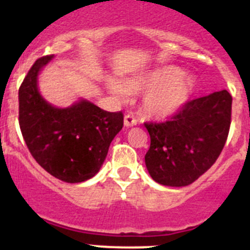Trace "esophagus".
<instances>
[{
	"label": "esophagus",
	"instance_id": "obj_1",
	"mask_svg": "<svg viewBox=\"0 0 250 250\" xmlns=\"http://www.w3.org/2000/svg\"><path fill=\"white\" fill-rule=\"evenodd\" d=\"M124 124H125V126H135L136 124H138V120H136L134 115L127 114L124 118Z\"/></svg>",
	"mask_w": 250,
	"mask_h": 250
}]
</instances>
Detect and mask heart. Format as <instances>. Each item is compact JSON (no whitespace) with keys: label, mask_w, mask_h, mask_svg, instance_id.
<instances>
[{"label":"heart","mask_w":250,"mask_h":250,"mask_svg":"<svg viewBox=\"0 0 250 250\" xmlns=\"http://www.w3.org/2000/svg\"><path fill=\"white\" fill-rule=\"evenodd\" d=\"M193 76L185 75L180 67L163 66L149 70L125 80H109L110 91L119 99H125L129 92L146 90L143 98V110L151 116H167L179 110L189 100L195 89Z\"/></svg>","instance_id":"1"}]
</instances>
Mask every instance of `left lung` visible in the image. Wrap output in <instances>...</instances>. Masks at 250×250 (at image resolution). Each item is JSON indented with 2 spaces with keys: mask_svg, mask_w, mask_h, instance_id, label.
I'll list each match as a JSON object with an SVG mask.
<instances>
[{
  "mask_svg": "<svg viewBox=\"0 0 250 250\" xmlns=\"http://www.w3.org/2000/svg\"><path fill=\"white\" fill-rule=\"evenodd\" d=\"M231 96L227 90L185 103L164 123H145L147 171L156 183L187 187L219 158L228 138Z\"/></svg>",
  "mask_w": 250,
  "mask_h": 250,
  "instance_id": "1",
  "label": "left lung"
}]
</instances>
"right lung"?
Here are the masks:
<instances>
[{
    "mask_svg": "<svg viewBox=\"0 0 250 250\" xmlns=\"http://www.w3.org/2000/svg\"><path fill=\"white\" fill-rule=\"evenodd\" d=\"M54 55L40 57L19 90V123L31 155L55 178L81 183L100 170L112 139L123 129V112H109L87 100L60 109L37 89V76Z\"/></svg>",
    "mask_w": 250,
    "mask_h": 250,
    "instance_id": "obj_1",
    "label": "right lung"
}]
</instances>
